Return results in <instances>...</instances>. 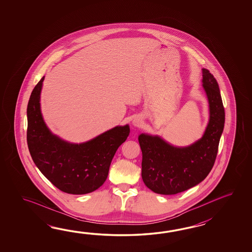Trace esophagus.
<instances>
[{"label":"esophagus","instance_id":"obj_1","mask_svg":"<svg viewBox=\"0 0 252 252\" xmlns=\"http://www.w3.org/2000/svg\"><path fill=\"white\" fill-rule=\"evenodd\" d=\"M142 123H143L142 118L139 117V116L135 117V118L132 120V125H133L134 127H139V126H141Z\"/></svg>","mask_w":252,"mask_h":252}]
</instances>
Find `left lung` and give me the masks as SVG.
I'll return each mask as SVG.
<instances>
[{
	"mask_svg": "<svg viewBox=\"0 0 252 252\" xmlns=\"http://www.w3.org/2000/svg\"><path fill=\"white\" fill-rule=\"evenodd\" d=\"M202 71L203 87L209 103V122L203 137L187 147H176L158 135L139 136L141 177L154 193L184 192L202 182L214 166L224 128V108L217 81L209 70Z\"/></svg>",
	"mask_w": 252,
	"mask_h": 252,
	"instance_id": "1",
	"label": "left lung"
}]
</instances>
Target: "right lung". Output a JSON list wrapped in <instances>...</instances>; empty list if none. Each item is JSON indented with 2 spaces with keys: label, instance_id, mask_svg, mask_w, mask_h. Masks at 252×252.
<instances>
[{
  "label": "right lung",
  "instance_id": "add662e5",
  "mask_svg": "<svg viewBox=\"0 0 252 252\" xmlns=\"http://www.w3.org/2000/svg\"><path fill=\"white\" fill-rule=\"evenodd\" d=\"M43 76L34 87L27 108L28 147L39 171L64 193L85 194L105 182L111 162L129 134L116 126L83 143H71L50 131L43 120L40 93Z\"/></svg>",
  "mask_w": 252,
  "mask_h": 252
}]
</instances>
